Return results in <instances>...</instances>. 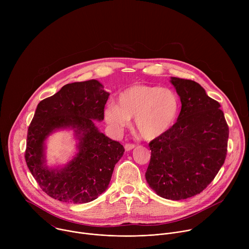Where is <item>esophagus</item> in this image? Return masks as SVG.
<instances>
[{"label":"esophagus","instance_id":"1","mask_svg":"<svg viewBox=\"0 0 249 249\" xmlns=\"http://www.w3.org/2000/svg\"><path fill=\"white\" fill-rule=\"evenodd\" d=\"M124 148H125V151L129 152V151H131V150H133L135 148V145L134 144H125Z\"/></svg>","mask_w":249,"mask_h":249}]
</instances>
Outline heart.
Segmentation results:
<instances>
[{
	"label": "heart",
	"mask_w": 249,
	"mask_h": 249,
	"mask_svg": "<svg viewBox=\"0 0 249 249\" xmlns=\"http://www.w3.org/2000/svg\"><path fill=\"white\" fill-rule=\"evenodd\" d=\"M179 98L165 88L136 84L122 90L118 104L110 102L104 118L113 129L121 130L134 117V125L141 137L152 141L165 134L179 113Z\"/></svg>",
	"instance_id": "obj_1"
}]
</instances>
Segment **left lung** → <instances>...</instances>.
Returning <instances> with one entry per match:
<instances>
[{
    "mask_svg": "<svg viewBox=\"0 0 249 249\" xmlns=\"http://www.w3.org/2000/svg\"><path fill=\"white\" fill-rule=\"evenodd\" d=\"M181 111L173 126L150 142L146 171L150 187L160 197L183 200L201 193L225 162L229 126L221 105L196 82L171 77Z\"/></svg>",
    "mask_w": 249,
    "mask_h": 249,
    "instance_id": "left-lung-1",
    "label": "left lung"
}]
</instances>
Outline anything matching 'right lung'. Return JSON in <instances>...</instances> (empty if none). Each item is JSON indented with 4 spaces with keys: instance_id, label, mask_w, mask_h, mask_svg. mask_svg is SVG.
<instances>
[{
    "instance_id": "add662e5",
    "label": "right lung",
    "mask_w": 249,
    "mask_h": 249,
    "mask_svg": "<svg viewBox=\"0 0 249 249\" xmlns=\"http://www.w3.org/2000/svg\"><path fill=\"white\" fill-rule=\"evenodd\" d=\"M109 96L96 80L64 86L41 100L28 127L25 161L40 188L61 202L83 204L96 199L108 187L124 147L99 132ZM73 128L78 153L64 168L46 165L45 141L58 128Z\"/></svg>"
}]
</instances>
